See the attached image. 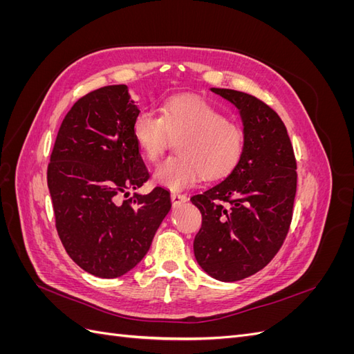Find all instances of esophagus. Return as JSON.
Segmentation results:
<instances>
[{"instance_id":"obj_1","label":"esophagus","mask_w":354,"mask_h":354,"mask_svg":"<svg viewBox=\"0 0 354 354\" xmlns=\"http://www.w3.org/2000/svg\"><path fill=\"white\" fill-rule=\"evenodd\" d=\"M187 201V196L183 194H177V192H173L171 194V202H173V205H180V203H183Z\"/></svg>"}]
</instances>
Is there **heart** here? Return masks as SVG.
<instances>
[{"label": "heart", "mask_w": 354, "mask_h": 354, "mask_svg": "<svg viewBox=\"0 0 354 354\" xmlns=\"http://www.w3.org/2000/svg\"><path fill=\"white\" fill-rule=\"evenodd\" d=\"M160 116L151 109L138 112L131 125L138 151L149 162L177 142V156L153 171V180L167 189H185L201 178L216 181L236 168L245 151L243 127L218 108L195 95H174L164 102Z\"/></svg>", "instance_id": "b5f03b06"}]
</instances>
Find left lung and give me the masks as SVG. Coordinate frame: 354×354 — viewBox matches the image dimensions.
Wrapping results in <instances>:
<instances>
[{
  "label": "left lung",
  "instance_id": "1",
  "mask_svg": "<svg viewBox=\"0 0 354 354\" xmlns=\"http://www.w3.org/2000/svg\"><path fill=\"white\" fill-rule=\"evenodd\" d=\"M239 109L245 151L232 173L192 196L202 214L198 264L223 282L264 269L281 250L292 220L297 160L285 124L269 104L236 90L211 88Z\"/></svg>",
  "mask_w": 354,
  "mask_h": 354
}]
</instances>
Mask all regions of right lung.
<instances>
[{
  "instance_id": "right-lung-1",
  "label": "right lung",
  "mask_w": 354,
  "mask_h": 354,
  "mask_svg": "<svg viewBox=\"0 0 354 354\" xmlns=\"http://www.w3.org/2000/svg\"><path fill=\"white\" fill-rule=\"evenodd\" d=\"M138 112L124 84L85 94L63 120L47 168L63 246L82 270L106 279L142 261L171 208L159 186L120 199L149 178L131 131Z\"/></svg>"
}]
</instances>
